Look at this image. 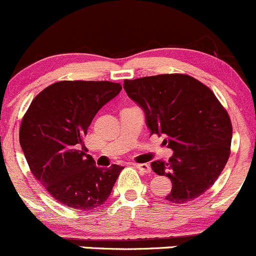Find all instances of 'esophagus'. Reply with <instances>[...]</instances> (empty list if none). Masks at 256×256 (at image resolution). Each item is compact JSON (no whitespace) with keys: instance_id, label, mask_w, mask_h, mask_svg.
<instances>
[{"instance_id":"1","label":"esophagus","mask_w":256,"mask_h":256,"mask_svg":"<svg viewBox=\"0 0 256 256\" xmlns=\"http://www.w3.org/2000/svg\"><path fill=\"white\" fill-rule=\"evenodd\" d=\"M136 168L140 170L143 173H152V167L148 164H134Z\"/></svg>"}]
</instances>
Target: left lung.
I'll list each match as a JSON object with an SVG mask.
<instances>
[{
    "mask_svg": "<svg viewBox=\"0 0 256 256\" xmlns=\"http://www.w3.org/2000/svg\"><path fill=\"white\" fill-rule=\"evenodd\" d=\"M124 89L142 108L150 134H165L173 155L152 168L171 179L172 204L198 198L218 179L230 156L232 125L210 88L186 74H158L124 80Z\"/></svg>",
    "mask_w": 256,
    "mask_h": 256,
    "instance_id": "1",
    "label": "left lung"
}]
</instances>
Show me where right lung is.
Wrapping results in <instances>:
<instances>
[{
  "label": "right lung",
  "instance_id": "add662e5",
  "mask_svg": "<svg viewBox=\"0 0 256 256\" xmlns=\"http://www.w3.org/2000/svg\"><path fill=\"white\" fill-rule=\"evenodd\" d=\"M120 90L112 82H58L38 94L22 118L19 140L32 174L64 206L89 210L104 204L124 168L96 166L83 140Z\"/></svg>",
  "mask_w": 256,
  "mask_h": 256
}]
</instances>
